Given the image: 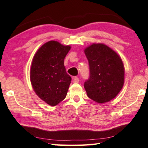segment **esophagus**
Instances as JSON below:
<instances>
[{"instance_id":"esophagus-1","label":"esophagus","mask_w":148,"mask_h":148,"mask_svg":"<svg viewBox=\"0 0 148 148\" xmlns=\"http://www.w3.org/2000/svg\"><path fill=\"white\" fill-rule=\"evenodd\" d=\"M79 81V78L77 77H73V82H74V83H78Z\"/></svg>"}]
</instances>
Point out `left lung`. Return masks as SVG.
Masks as SVG:
<instances>
[{"label":"left lung","instance_id":"1","mask_svg":"<svg viewBox=\"0 0 148 148\" xmlns=\"http://www.w3.org/2000/svg\"><path fill=\"white\" fill-rule=\"evenodd\" d=\"M90 77L84 83L88 97L98 103L114 99L124 83V66L116 51L103 43H93L84 49Z\"/></svg>","mask_w":148,"mask_h":148}]
</instances>
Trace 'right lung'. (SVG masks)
Here are the masks:
<instances>
[{"instance_id":"add662e5","label":"right lung","mask_w":148,"mask_h":148,"mask_svg":"<svg viewBox=\"0 0 148 148\" xmlns=\"http://www.w3.org/2000/svg\"><path fill=\"white\" fill-rule=\"evenodd\" d=\"M70 45L50 41L43 44L34 56L30 72V82L36 95L55 106L66 97L71 81L64 60Z\"/></svg>"}]
</instances>
